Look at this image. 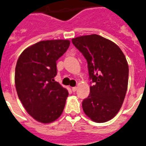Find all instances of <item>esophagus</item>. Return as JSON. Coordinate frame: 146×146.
<instances>
[{"label": "esophagus", "instance_id": "1", "mask_svg": "<svg viewBox=\"0 0 146 146\" xmlns=\"http://www.w3.org/2000/svg\"><path fill=\"white\" fill-rule=\"evenodd\" d=\"M77 87H73V88H72V91H73V92H75V91H77Z\"/></svg>", "mask_w": 146, "mask_h": 146}]
</instances>
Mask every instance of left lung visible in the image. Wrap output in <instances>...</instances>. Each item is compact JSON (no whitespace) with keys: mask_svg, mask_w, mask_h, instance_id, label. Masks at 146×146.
<instances>
[{"mask_svg":"<svg viewBox=\"0 0 146 146\" xmlns=\"http://www.w3.org/2000/svg\"><path fill=\"white\" fill-rule=\"evenodd\" d=\"M72 42L86 58L93 82L89 96L82 101L83 111L96 123L110 121L121 109L127 91L129 66L124 54L99 35L76 37Z\"/></svg>","mask_w":146,"mask_h":146,"instance_id":"left-lung-1","label":"left lung"}]
</instances>
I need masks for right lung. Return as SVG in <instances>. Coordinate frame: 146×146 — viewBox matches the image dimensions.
I'll return each mask as SVG.
<instances>
[{"instance_id":"right-lung-1","label":"right lung","mask_w":146,"mask_h":146,"mask_svg":"<svg viewBox=\"0 0 146 146\" xmlns=\"http://www.w3.org/2000/svg\"><path fill=\"white\" fill-rule=\"evenodd\" d=\"M69 40L41 41L25 49L15 68V82L18 97L26 111L43 123L61 115L69 92L54 78L56 61L69 48Z\"/></svg>"}]
</instances>
